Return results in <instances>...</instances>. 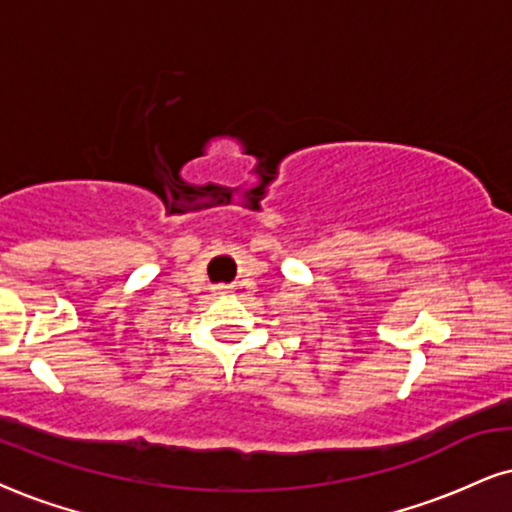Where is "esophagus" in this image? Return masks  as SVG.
<instances>
[{
	"instance_id": "obj_1",
	"label": "esophagus",
	"mask_w": 512,
	"mask_h": 512,
	"mask_svg": "<svg viewBox=\"0 0 512 512\" xmlns=\"http://www.w3.org/2000/svg\"><path fill=\"white\" fill-rule=\"evenodd\" d=\"M226 293H229V288H224V286L217 288V295H226Z\"/></svg>"
}]
</instances>
